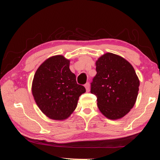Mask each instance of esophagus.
<instances>
[{
    "label": "esophagus",
    "instance_id": "esophagus-1",
    "mask_svg": "<svg viewBox=\"0 0 160 160\" xmlns=\"http://www.w3.org/2000/svg\"><path fill=\"white\" fill-rule=\"evenodd\" d=\"M84 87H85L87 92H89V91H90V84H89V82H87L85 84V85H84Z\"/></svg>",
    "mask_w": 160,
    "mask_h": 160
}]
</instances>
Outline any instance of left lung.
<instances>
[{"instance_id":"obj_1","label":"left lung","mask_w":160,"mask_h":160,"mask_svg":"<svg viewBox=\"0 0 160 160\" xmlns=\"http://www.w3.org/2000/svg\"><path fill=\"white\" fill-rule=\"evenodd\" d=\"M96 65L91 93L97 97L98 108L110 120L123 118L133 107L138 95L140 80L133 67L112 53L100 56Z\"/></svg>"}]
</instances>
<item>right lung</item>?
Segmentation results:
<instances>
[{
    "mask_svg": "<svg viewBox=\"0 0 160 160\" xmlns=\"http://www.w3.org/2000/svg\"><path fill=\"white\" fill-rule=\"evenodd\" d=\"M70 60L63 56L49 58L40 64L33 76L32 91L36 104L50 119L64 120L76 109L79 97L86 92L76 82L69 69Z\"/></svg>",
    "mask_w": 160,
    "mask_h": 160,
    "instance_id": "add662e5",
    "label": "right lung"
}]
</instances>
